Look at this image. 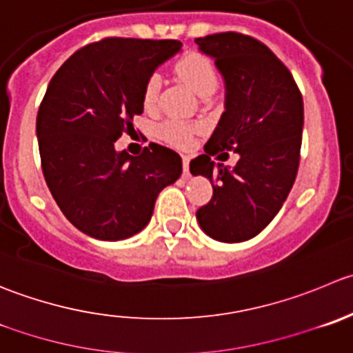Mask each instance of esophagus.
Masks as SVG:
<instances>
[{
    "label": "esophagus",
    "mask_w": 353,
    "mask_h": 353,
    "mask_svg": "<svg viewBox=\"0 0 353 353\" xmlns=\"http://www.w3.org/2000/svg\"><path fill=\"white\" fill-rule=\"evenodd\" d=\"M190 155H183V170H184V176H190Z\"/></svg>",
    "instance_id": "1"
}]
</instances>
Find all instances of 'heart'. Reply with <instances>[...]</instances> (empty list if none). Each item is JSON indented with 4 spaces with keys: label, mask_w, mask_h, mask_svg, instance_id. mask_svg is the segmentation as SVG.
I'll list each match as a JSON object with an SVG mask.
<instances>
[{
    "label": "heart",
    "mask_w": 353,
    "mask_h": 353,
    "mask_svg": "<svg viewBox=\"0 0 353 353\" xmlns=\"http://www.w3.org/2000/svg\"><path fill=\"white\" fill-rule=\"evenodd\" d=\"M176 72L194 93L200 97H208L214 93L219 85L217 70L207 54L200 51H188L186 54L176 61ZM160 85L162 79L159 74H152L143 85V105L146 108H153L159 101ZM159 134L167 143L176 146H188L191 143V131L186 125L176 122H165L159 128Z\"/></svg>",
    "instance_id": "b5f03b06"
}]
</instances>
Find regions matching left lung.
I'll use <instances>...</instances> for the list:
<instances>
[{
    "instance_id": "obj_1",
    "label": "left lung",
    "mask_w": 353,
    "mask_h": 353,
    "mask_svg": "<svg viewBox=\"0 0 353 353\" xmlns=\"http://www.w3.org/2000/svg\"><path fill=\"white\" fill-rule=\"evenodd\" d=\"M194 43L214 58L225 81V112L203 155L190 162L191 174L208 177L214 188L196 219L217 241H246L276 217L295 183L302 93L286 65L255 37L219 32ZM224 149L240 155L232 170L210 160L227 154Z\"/></svg>"
}]
</instances>
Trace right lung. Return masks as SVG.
Returning a JSON list of instances; mask_svg holds the SVG:
<instances>
[{
  "mask_svg": "<svg viewBox=\"0 0 353 353\" xmlns=\"http://www.w3.org/2000/svg\"><path fill=\"white\" fill-rule=\"evenodd\" d=\"M176 39L105 37L75 51L51 77L36 119L41 167L54 201L84 234L119 241L150 222L155 200L179 179L183 160L152 143L115 152L143 114V85L176 54Z\"/></svg>",
  "mask_w": 353,
  "mask_h": 353,
  "instance_id": "right-lung-1",
  "label": "right lung"
}]
</instances>
